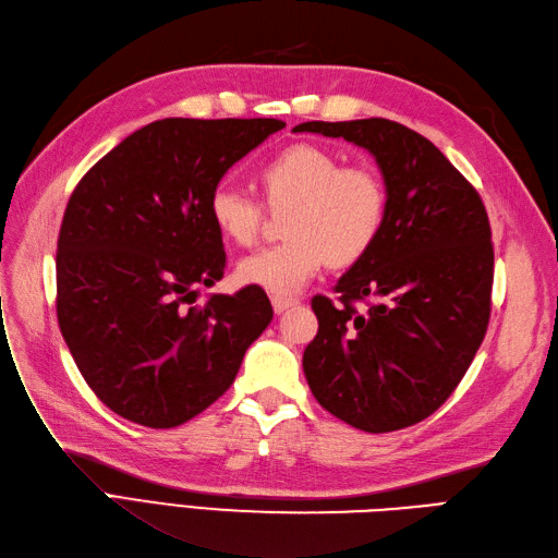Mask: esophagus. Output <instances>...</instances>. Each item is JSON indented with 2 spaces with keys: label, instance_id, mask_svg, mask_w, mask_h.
<instances>
[{
  "label": "esophagus",
  "instance_id": "esophagus-1",
  "mask_svg": "<svg viewBox=\"0 0 558 558\" xmlns=\"http://www.w3.org/2000/svg\"><path fill=\"white\" fill-rule=\"evenodd\" d=\"M271 303H274V311H276V313H284L287 308H292V305H296V303H299V299L276 294V296H271Z\"/></svg>",
  "mask_w": 558,
  "mask_h": 558
}]
</instances>
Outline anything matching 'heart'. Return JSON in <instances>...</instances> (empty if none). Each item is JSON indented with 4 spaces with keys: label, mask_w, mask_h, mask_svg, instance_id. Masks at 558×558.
I'll return each instance as SVG.
<instances>
[{
    "label": "heart",
    "mask_w": 558,
    "mask_h": 558,
    "mask_svg": "<svg viewBox=\"0 0 558 558\" xmlns=\"http://www.w3.org/2000/svg\"><path fill=\"white\" fill-rule=\"evenodd\" d=\"M257 181L268 208L284 213V241L239 262L236 276L274 294H292L319 274L364 259L387 220V185L371 165H340L313 143H294L266 159ZM208 215L225 239L250 245L262 229L264 204L220 183L208 194Z\"/></svg>",
    "instance_id": "1"
}]
</instances>
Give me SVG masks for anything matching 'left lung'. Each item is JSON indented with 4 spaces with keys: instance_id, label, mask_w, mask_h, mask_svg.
Here are the masks:
<instances>
[{
    "instance_id": "1",
    "label": "left lung",
    "mask_w": 558,
    "mask_h": 558,
    "mask_svg": "<svg viewBox=\"0 0 558 558\" xmlns=\"http://www.w3.org/2000/svg\"><path fill=\"white\" fill-rule=\"evenodd\" d=\"M294 132L366 148L387 185L371 253L313 296L319 329L303 352L317 403L345 424L389 434L452 397L492 315L494 243L477 190L422 134L385 118L303 122ZM365 305L357 308V303Z\"/></svg>"
}]
</instances>
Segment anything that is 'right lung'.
<instances>
[{
	"instance_id": "right-lung-1",
	"label": "right lung",
	"mask_w": 558,
	"mask_h": 558,
	"mask_svg": "<svg viewBox=\"0 0 558 558\" xmlns=\"http://www.w3.org/2000/svg\"><path fill=\"white\" fill-rule=\"evenodd\" d=\"M276 118H165L104 155L69 196L58 236V325L116 415L173 428L218 401L274 319L257 284L199 287L225 274L208 194L227 169L282 130Z\"/></svg>"
}]
</instances>
